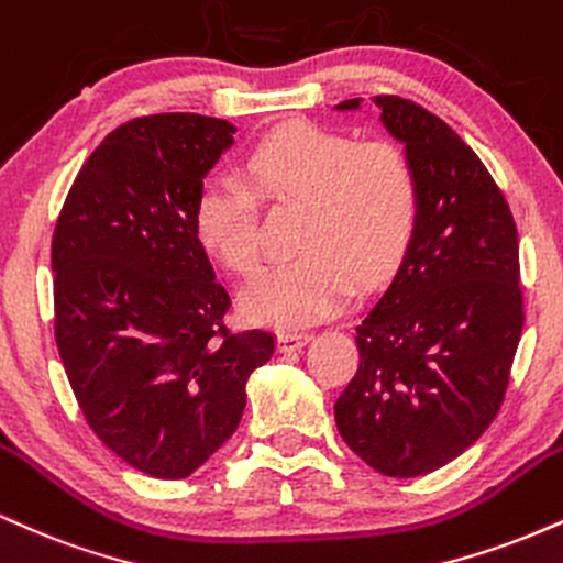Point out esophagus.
<instances>
[{
	"label": "esophagus",
	"mask_w": 563,
	"mask_h": 563,
	"mask_svg": "<svg viewBox=\"0 0 563 563\" xmlns=\"http://www.w3.org/2000/svg\"><path fill=\"white\" fill-rule=\"evenodd\" d=\"M310 340L308 332H282L276 336V345H279L282 353H292V350H300Z\"/></svg>",
	"instance_id": "esophagus-1"
}]
</instances>
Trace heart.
<instances>
[{
	"label": "heart",
	"instance_id": "obj_1",
	"mask_svg": "<svg viewBox=\"0 0 563 563\" xmlns=\"http://www.w3.org/2000/svg\"><path fill=\"white\" fill-rule=\"evenodd\" d=\"M234 174H210L195 200V231L234 274L261 261V202L300 205L295 261L263 271L242 302L279 329L332 313L347 287L389 274L419 218V178L395 142H361L313 123L257 139Z\"/></svg>",
	"mask_w": 563,
	"mask_h": 563
}]
</instances>
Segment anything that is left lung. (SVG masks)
<instances>
[{"label":"left lung","instance_id":"1","mask_svg":"<svg viewBox=\"0 0 563 563\" xmlns=\"http://www.w3.org/2000/svg\"><path fill=\"white\" fill-rule=\"evenodd\" d=\"M374 102L416 168L419 218L393 284L355 327L361 363L334 421L368 466L408 479L451 464L493 424L525 297L517 223L474 150L411 99Z\"/></svg>","mask_w":563,"mask_h":563}]
</instances>
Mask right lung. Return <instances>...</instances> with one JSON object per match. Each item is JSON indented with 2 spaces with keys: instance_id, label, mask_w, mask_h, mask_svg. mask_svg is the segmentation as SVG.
Listing matches in <instances>:
<instances>
[{
  "instance_id": "1",
  "label": "right lung",
  "mask_w": 563,
  "mask_h": 563,
  "mask_svg": "<svg viewBox=\"0 0 563 563\" xmlns=\"http://www.w3.org/2000/svg\"><path fill=\"white\" fill-rule=\"evenodd\" d=\"M234 125L161 112L91 152L52 236L55 340L86 424L118 459L184 479L240 427L274 334H231V297L195 231L202 178Z\"/></svg>"
}]
</instances>
